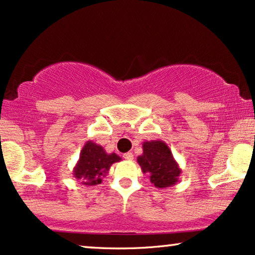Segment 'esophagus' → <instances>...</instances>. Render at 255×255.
I'll return each mask as SVG.
<instances>
[{
	"mask_svg": "<svg viewBox=\"0 0 255 255\" xmlns=\"http://www.w3.org/2000/svg\"><path fill=\"white\" fill-rule=\"evenodd\" d=\"M124 158L128 159V161H131V159L134 158L133 152H126V154H124Z\"/></svg>",
	"mask_w": 255,
	"mask_h": 255,
	"instance_id": "1",
	"label": "esophagus"
}]
</instances>
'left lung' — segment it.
<instances>
[{"mask_svg": "<svg viewBox=\"0 0 255 255\" xmlns=\"http://www.w3.org/2000/svg\"><path fill=\"white\" fill-rule=\"evenodd\" d=\"M143 152L137 157L143 174H148L150 182L158 189L170 188L178 182L182 169L172 156L170 148L161 140L144 141Z\"/></svg>", "mask_w": 255, "mask_h": 255, "instance_id": "8db88e82", "label": "left lung"}]
</instances>
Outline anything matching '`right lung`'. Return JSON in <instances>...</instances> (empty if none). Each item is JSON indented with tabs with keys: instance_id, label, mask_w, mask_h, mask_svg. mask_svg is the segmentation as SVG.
<instances>
[{
	"instance_id": "right-lung-1",
	"label": "right lung",
	"mask_w": 255,
	"mask_h": 255,
	"mask_svg": "<svg viewBox=\"0 0 255 255\" xmlns=\"http://www.w3.org/2000/svg\"><path fill=\"white\" fill-rule=\"evenodd\" d=\"M121 159L115 152L107 154L101 145L87 141L80 151L79 159L73 168V176L83 185L93 186L103 182L111 165Z\"/></svg>"
}]
</instances>
